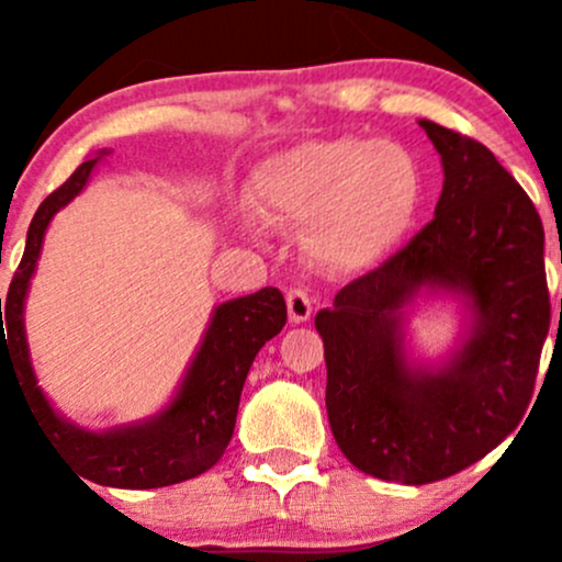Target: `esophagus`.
Wrapping results in <instances>:
<instances>
[{"mask_svg": "<svg viewBox=\"0 0 562 562\" xmlns=\"http://www.w3.org/2000/svg\"><path fill=\"white\" fill-rule=\"evenodd\" d=\"M285 301H288V317L293 325H301V322L312 317V299H308V293L303 288H290Z\"/></svg>", "mask_w": 562, "mask_h": 562, "instance_id": "obj_1", "label": "esophagus"}]
</instances>
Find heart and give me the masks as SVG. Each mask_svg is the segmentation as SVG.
<instances>
[{"label":"heart","instance_id":"heart-1","mask_svg":"<svg viewBox=\"0 0 562 562\" xmlns=\"http://www.w3.org/2000/svg\"><path fill=\"white\" fill-rule=\"evenodd\" d=\"M250 187L263 214L306 224L308 256L338 272L385 259L409 232L423 195L409 150L362 137L303 142L277 153L256 169Z\"/></svg>","mask_w":562,"mask_h":562}]
</instances>
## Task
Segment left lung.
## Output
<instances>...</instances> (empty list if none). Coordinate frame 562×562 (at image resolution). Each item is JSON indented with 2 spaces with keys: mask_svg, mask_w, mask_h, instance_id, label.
I'll use <instances>...</instances> for the list:
<instances>
[{
  "mask_svg": "<svg viewBox=\"0 0 562 562\" xmlns=\"http://www.w3.org/2000/svg\"><path fill=\"white\" fill-rule=\"evenodd\" d=\"M420 126L443 166L434 222L314 319L335 441L353 468L406 486L460 473L518 428L550 333L531 198L486 145ZM441 289L467 299V338L447 363L415 366L403 351L405 308Z\"/></svg>",
  "mask_w": 562,
  "mask_h": 562,
  "instance_id": "1",
  "label": "left lung"
}]
</instances>
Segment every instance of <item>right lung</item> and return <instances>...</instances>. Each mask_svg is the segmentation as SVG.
<instances>
[{
	"instance_id": "right-lung-1",
	"label": "right lung",
	"mask_w": 562,
	"mask_h": 562,
	"mask_svg": "<svg viewBox=\"0 0 562 562\" xmlns=\"http://www.w3.org/2000/svg\"><path fill=\"white\" fill-rule=\"evenodd\" d=\"M102 156L108 153L102 150L97 158L83 160L66 184L44 198L31 218L21 267L10 282L8 301L2 303L0 299V380L2 367H8L31 415L47 434V441L55 443V449L87 481L115 488L171 486L195 479L222 460L235 430L237 406L250 364L261 346L285 327L288 308L277 288H263L259 293L218 303L177 396L147 420L94 434L57 415L38 389L31 367L23 325L25 293L36 272L49 222L87 187ZM4 326L9 327L8 334L3 333Z\"/></svg>"
}]
</instances>
